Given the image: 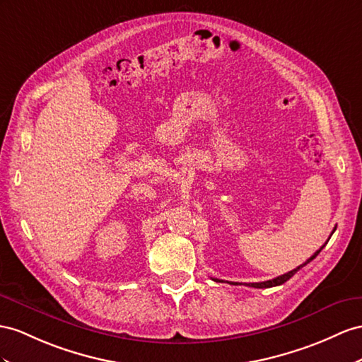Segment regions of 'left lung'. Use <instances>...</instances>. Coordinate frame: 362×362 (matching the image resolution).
<instances>
[{
	"label": "left lung",
	"mask_w": 362,
	"mask_h": 362,
	"mask_svg": "<svg viewBox=\"0 0 362 362\" xmlns=\"http://www.w3.org/2000/svg\"><path fill=\"white\" fill-rule=\"evenodd\" d=\"M335 229H337V228H335ZM335 229H333V230H335ZM332 234H333V233H332ZM329 238H330V237H329ZM326 245H327V243H326ZM326 245H322V246L318 249V251L315 252V254L309 258L308 262L296 267V269H293V271H291V272H287V274H283V275H280V276H276V278H274V280H267V281H262V283H247L246 286H249V287H257V289H266V287H274V286H280V284L286 283L287 280H289V278H292L296 272H298V271L301 269V267H304L305 264L310 263V262L313 260V258L321 252V249H322L324 246H326ZM214 281H220V280H218V278H214ZM229 284H237V283H229Z\"/></svg>",
	"instance_id": "8db88e82"
}]
</instances>
